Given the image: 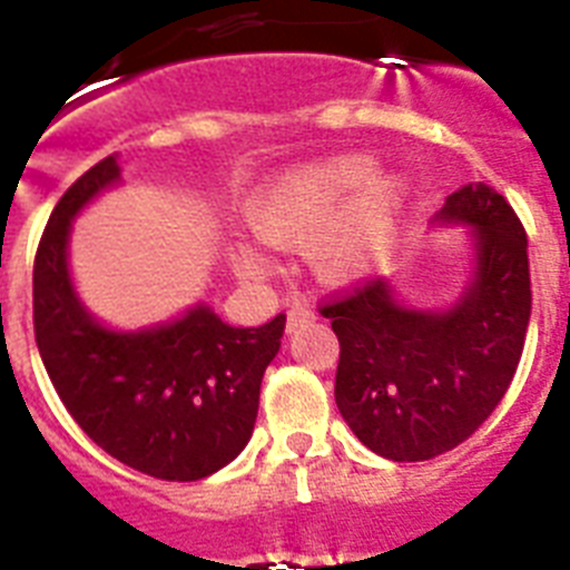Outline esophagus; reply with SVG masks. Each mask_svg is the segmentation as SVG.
<instances>
[{
  "label": "esophagus",
  "instance_id": "esophagus-1",
  "mask_svg": "<svg viewBox=\"0 0 570 570\" xmlns=\"http://www.w3.org/2000/svg\"><path fill=\"white\" fill-rule=\"evenodd\" d=\"M314 320V311L308 308V305H302V302H294L288 308V331H296L302 328V325H308V322Z\"/></svg>",
  "mask_w": 570,
  "mask_h": 570
}]
</instances>
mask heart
Returning <instances> with one entry per match:
<instances>
[{
  "label": "heart",
  "mask_w": 570,
  "mask_h": 570,
  "mask_svg": "<svg viewBox=\"0 0 570 570\" xmlns=\"http://www.w3.org/2000/svg\"><path fill=\"white\" fill-rule=\"evenodd\" d=\"M407 185L402 176H376L365 154L305 163L274 176L248 205L250 230L274 248L308 245V262L322 282L362 279L387 256L400 225ZM242 279H268L274 262L256 245H236Z\"/></svg>",
  "instance_id": "obj_1"
}]
</instances>
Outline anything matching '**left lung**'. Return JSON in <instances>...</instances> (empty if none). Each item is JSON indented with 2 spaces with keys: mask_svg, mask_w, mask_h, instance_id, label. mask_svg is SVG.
Returning <instances> with one entry per match:
<instances>
[{
  "mask_svg": "<svg viewBox=\"0 0 570 570\" xmlns=\"http://www.w3.org/2000/svg\"><path fill=\"white\" fill-rule=\"evenodd\" d=\"M436 223L471 225L473 279L445 311L407 308L387 279L322 305L340 340L336 407L360 442L394 462L445 454L491 416L511 385L531 320L528 236L508 199L471 183Z\"/></svg>",
  "mask_w": 570,
  "mask_h": 570,
  "instance_id": "1",
  "label": "left lung"
}]
</instances>
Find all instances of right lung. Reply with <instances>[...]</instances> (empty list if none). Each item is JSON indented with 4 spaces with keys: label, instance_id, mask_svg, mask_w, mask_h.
I'll use <instances>...</instances> for the list:
<instances>
[{
    "label": "right lung",
    "instance_id": "add662e5",
    "mask_svg": "<svg viewBox=\"0 0 570 570\" xmlns=\"http://www.w3.org/2000/svg\"><path fill=\"white\" fill-rule=\"evenodd\" d=\"M119 183L105 156L50 214L33 259V334L68 414L105 454L156 480L194 482L239 456L254 434L259 385L285 314L234 328L208 305L168 325L110 331L79 302L68 271L73 216Z\"/></svg>",
    "mask_w": 570,
    "mask_h": 570
}]
</instances>
